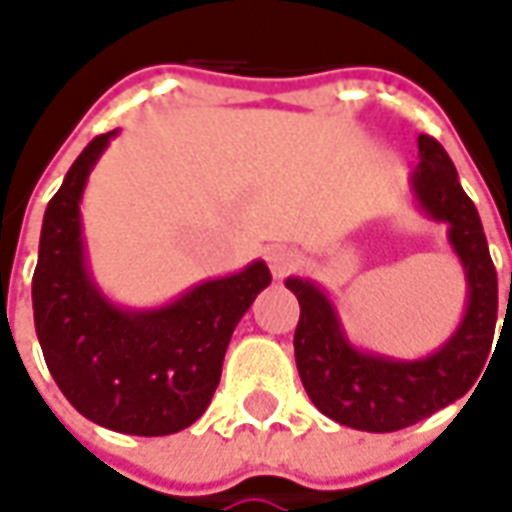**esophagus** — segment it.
Listing matches in <instances>:
<instances>
[{
    "mask_svg": "<svg viewBox=\"0 0 512 512\" xmlns=\"http://www.w3.org/2000/svg\"><path fill=\"white\" fill-rule=\"evenodd\" d=\"M266 260L274 277H285L288 271L299 266V255L293 249H288V246H271L266 252Z\"/></svg>",
    "mask_w": 512,
    "mask_h": 512,
    "instance_id": "34e87169",
    "label": "esophagus"
}]
</instances>
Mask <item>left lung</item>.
Wrapping results in <instances>:
<instances>
[{
  "mask_svg": "<svg viewBox=\"0 0 512 512\" xmlns=\"http://www.w3.org/2000/svg\"><path fill=\"white\" fill-rule=\"evenodd\" d=\"M418 160L407 180L413 205L430 221L446 224V244L466 277V310L438 349L421 357L363 349L349 338L335 299L316 280H285L302 307L293 332L302 385L324 416L352 430L396 432L424 421L468 393L491 352L499 285L480 213L435 138L418 135Z\"/></svg>",
  "mask_w": 512,
  "mask_h": 512,
  "instance_id": "1",
  "label": "left lung"
}]
</instances>
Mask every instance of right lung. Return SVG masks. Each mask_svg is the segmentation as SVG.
I'll return each instance as SVG.
<instances>
[{
	"instance_id": "right-lung-1",
	"label": "right lung",
	"mask_w": 512,
	"mask_h": 512,
	"mask_svg": "<svg viewBox=\"0 0 512 512\" xmlns=\"http://www.w3.org/2000/svg\"><path fill=\"white\" fill-rule=\"evenodd\" d=\"M119 130L96 135L46 205L32 277L35 332L57 388L88 421L127 435L191 427L219 388L238 321L271 282L263 260L157 307L113 302L88 266L82 194Z\"/></svg>"
}]
</instances>
